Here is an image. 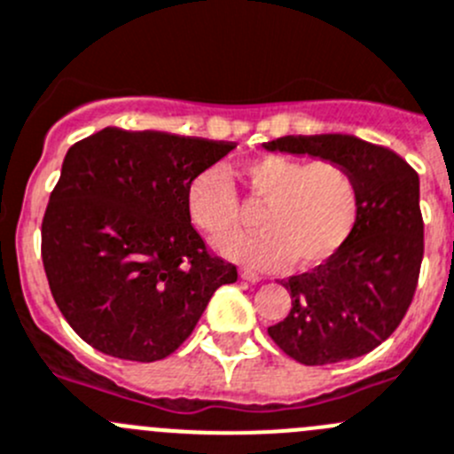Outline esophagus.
Here are the masks:
<instances>
[{"mask_svg":"<svg viewBox=\"0 0 454 454\" xmlns=\"http://www.w3.org/2000/svg\"><path fill=\"white\" fill-rule=\"evenodd\" d=\"M240 278H243V280H247V283H258V280H261V276H258L256 271L240 270Z\"/></svg>","mask_w":454,"mask_h":454,"instance_id":"obj_1","label":"esophagus"}]
</instances>
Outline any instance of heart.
<instances>
[{"label": "heart", "instance_id": "1", "mask_svg": "<svg viewBox=\"0 0 454 454\" xmlns=\"http://www.w3.org/2000/svg\"><path fill=\"white\" fill-rule=\"evenodd\" d=\"M243 183L258 211L256 234L215 243L230 261L254 270H317L343 252L361 214V187L352 169L336 160L261 155L245 162ZM187 214L211 239L230 234L240 223V202L224 167L214 165L189 183Z\"/></svg>", "mask_w": 454, "mask_h": 454}]
</instances>
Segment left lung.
<instances>
[{
  "instance_id": "left-lung-1",
  "label": "left lung",
  "mask_w": 454,
  "mask_h": 454,
  "mask_svg": "<svg viewBox=\"0 0 454 454\" xmlns=\"http://www.w3.org/2000/svg\"><path fill=\"white\" fill-rule=\"evenodd\" d=\"M265 149L336 160L361 187L349 243L325 265L285 280L292 309L267 334L303 365L372 352L403 321L424 261L417 171L395 151L340 133L285 136Z\"/></svg>"
}]
</instances>
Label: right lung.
Listing matches in <instances>:
<instances>
[{
  "mask_svg": "<svg viewBox=\"0 0 454 454\" xmlns=\"http://www.w3.org/2000/svg\"><path fill=\"white\" fill-rule=\"evenodd\" d=\"M234 142L106 127L68 149L42 220L51 294L80 339L151 364L187 340L236 265L207 252L189 183Z\"/></svg>",
  "mask_w": 454,
  "mask_h": 454,
  "instance_id": "add662e5",
  "label": "right lung"
}]
</instances>
